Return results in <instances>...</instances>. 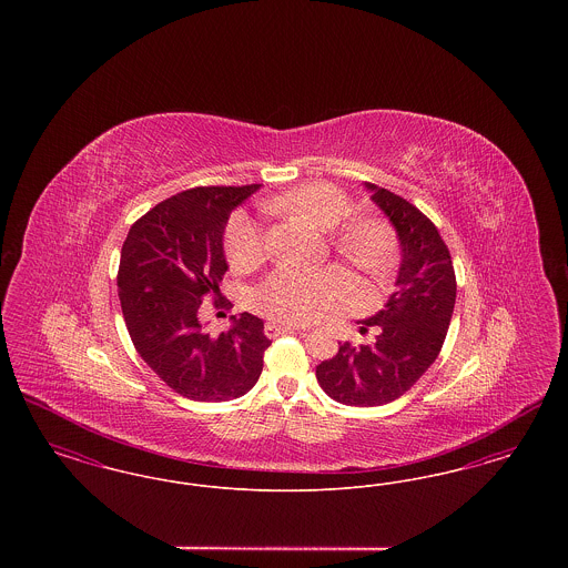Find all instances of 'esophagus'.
<instances>
[{"label": "esophagus", "mask_w": 568, "mask_h": 568, "mask_svg": "<svg viewBox=\"0 0 568 568\" xmlns=\"http://www.w3.org/2000/svg\"><path fill=\"white\" fill-rule=\"evenodd\" d=\"M296 325L281 324V322H268L266 324V336H281V334H287V332H296Z\"/></svg>", "instance_id": "obj_1"}]
</instances>
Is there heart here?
Returning a JSON list of instances; mask_svg holds the SVG:
<instances>
[{
    "mask_svg": "<svg viewBox=\"0 0 568 568\" xmlns=\"http://www.w3.org/2000/svg\"><path fill=\"white\" fill-rule=\"evenodd\" d=\"M264 206L272 213L302 216L324 232L339 227L353 213L349 195L332 183L300 185L272 197ZM332 244L357 271L373 276L387 271L396 255V234L381 216H355L334 232ZM225 253L234 271H255L266 260V234L260 223L244 213L232 216L225 232ZM347 296L349 278L338 268L311 272L278 268L257 287L253 304L272 322L306 324L341 306ZM368 302L371 297L366 294L359 296V306Z\"/></svg>",
    "mask_w": 568,
    "mask_h": 568,
    "instance_id": "obj_1",
    "label": "heart"
}]
</instances>
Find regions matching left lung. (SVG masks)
Segmentation results:
<instances>
[{
    "instance_id": "8db88e82",
    "label": "left lung",
    "mask_w": 568,
    "mask_h": 568,
    "mask_svg": "<svg viewBox=\"0 0 568 568\" xmlns=\"http://www.w3.org/2000/svg\"><path fill=\"white\" fill-rule=\"evenodd\" d=\"M364 185L400 243L396 290L359 329L375 325V343H343L332 359L317 366V381L341 405L381 406L400 398L438 357L454 315L456 272L428 216L392 191Z\"/></svg>"
}]
</instances>
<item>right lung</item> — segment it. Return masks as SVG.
I'll return each instance as SVG.
<instances>
[{"mask_svg": "<svg viewBox=\"0 0 568 568\" xmlns=\"http://www.w3.org/2000/svg\"><path fill=\"white\" fill-rule=\"evenodd\" d=\"M260 190L195 187L176 193L132 225L119 264V300L135 352L176 394L197 403L244 396L262 375L271 338L243 313L219 336L206 332L200 304L221 300L227 271L223 232L230 213Z\"/></svg>", "mask_w": 568, "mask_h": 568, "instance_id": "obj_1", "label": "right lung"}]
</instances>
